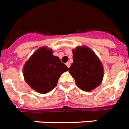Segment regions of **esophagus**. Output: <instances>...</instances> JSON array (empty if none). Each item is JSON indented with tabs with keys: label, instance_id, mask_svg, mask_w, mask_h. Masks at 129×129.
<instances>
[{
	"label": "esophagus",
	"instance_id": "34e87169",
	"mask_svg": "<svg viewBox=\"0 0 129 129\" xmlns=\"http://www.w3.org/2000/svg\"><path fill=\"white\" fill-rule=\"evenodd\" d=\"M66 65L67 66L68 68H70V66H71V63H70V62H67V63H66Z\"/></svg>",
	"mask_w": 129,
	"mask_h": 129
}]
</instances>
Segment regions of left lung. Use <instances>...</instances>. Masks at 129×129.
Here are the masks:
<instances>
[{
	"mask_svg": "<svg viewBox=\"0 0 129 129\" xmlns=\"http://www.w3.org/2000/svg\"><path fill=\"white\" fill-rule=\"evenodd\" d=\"M72 52L73 62L68 72L77 86L86 92L94 90L101 84L104 77V67L100 59L86 46H77Z\"/></svg>",
	"mask_w": 129,
	"mask_h": 129,
	"instance_id": "8db88e82",
	"label": "left lung"
}]
</instances>
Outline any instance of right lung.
<instances>
[{"label":"right lung","mask_w":129,"mask_h":129,"mask_svg":"<svg viewBox=\"0 0 129 129\" xmlns=\"http://www.w3.org/2000/svg\"><path fill=\"white\" fill-rule=\"evenodd\" d=\"M68 68L53 51L47 46H42L35 51L23 66L25 82L31 89L41 94H46L56 86L59 77Z\"/></svg>","instance_id":"obj_1"}]
</instances>
